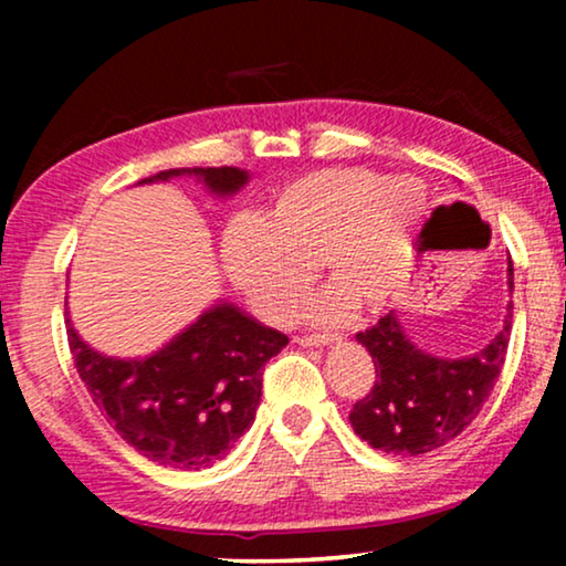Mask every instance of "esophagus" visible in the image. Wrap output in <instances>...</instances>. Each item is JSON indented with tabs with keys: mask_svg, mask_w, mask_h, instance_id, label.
<instances>
[{
	"mask_svg": "<svg viewBox=\"0 0 566 566\" xmlns=\"http://www.w3.org/2000/svg\"><path fill=\"white\" fill-rule=\"evenodd\" d=\"M337 335H296V343L304 347H319V345H332Z\"/></svg>",
	"mask_w": 566,
	"mask_h": 566,
	"instance_id": "obj_1",
	"label": "esophagus"
}]
</instances>
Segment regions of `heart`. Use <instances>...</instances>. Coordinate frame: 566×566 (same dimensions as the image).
<instances>
[{"instance_id":"1","label":"heart","mask_w":566,"mask_h":566,"mask_svg":"<svg viewBox=\"0 0 566 566\" xmlns=\"http://www.w3.org/2000/svg\"><path fill=\"white\" fill-rule=\"evenodd\" d=\"M370 185V177L350 169L308 172L285 182L260 219L239 216L229 223L223 265L265 319L283 324L296 316L316 262L337 283L314 306L316 319L339 322L353 301L378 306L386 298L422 190L412 180L386 185L376 203H394V211L381 219L363 203Z\"/></svg>"}]
</instances>
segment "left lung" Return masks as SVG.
Here are the masks:
<instances>
[{"label":"left lung","instance_id":"left-lung-1","mask_svg":"<svg viewBox=\"0 0 566 566\" xmlns=\"http://www.w3.org/2000/svg\"><path fill=\"white\" fill-rule=\"evenodd\" d=\"M513 291V262L507 268ZM513 306L505 329L482 353L443 360L417 350L389 312L374 327L358 332V343L374 358L376 381L350 409L358 436L384 453L422 455L446 446L474 422L490 399L507 355Z\"/></svg>","mask_w":566,"mask_h":566}]
</instances>
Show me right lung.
<instances>
[{"mask_svg":"<svg viewBox=\"0 0 566 566\" xmlns=\"http://www.w3.org/2000/svg\"><path fill=\"white\" fill-rule=\"evenodd\" d=\"M196 175L229 196L247 182L237 167L165 169L142 182ZM76 374L118 436L146 459L172 469L221 461L250 428L262 397V368L289 345L237 306L221 304L144 360L105 358L76 337L66 316Z\"/></svg>","mask_w":566,"mask_h":566,"instance_id":"add662e5","label":"right lung"}]
</instances>
